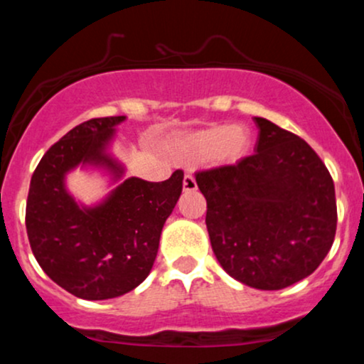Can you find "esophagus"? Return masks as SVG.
Here are the masks:
<instances>
[{"mask_svg": "<svg viewBox=\"0 0 364 364\" xmlns=\"http://www.w3.org/2000/svg\"><path fill=\"white\" fill-rule=\"evenodd\" d=\"M183 190L185 191H195L196 190V181L191 174H185L183 178Z\"/></svg>", "mask_w": 364, "mask_h": 364, "instance_id": "34e87169", "label": "esophagus"}]
</instances>
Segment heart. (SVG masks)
Instances as JSON below:
<instances>
[{
	"label": "heart",
	"instance_id": "1",
	"mask_svg": "<svg viewBox=\"0 0 364 364\" xmlns=\"http://www.w3.org/2000/svg\"><path fill=\"white\" fill-rule=\"evenodd\" d=\"M253 133L243 124H217L178 136L171 154L186 164L210 162L214 166H235L250 156Z\"/></svg>",
	"mask_w": 364,
	"mask_h": 364
}]
</instances>
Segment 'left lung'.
<instances>
[{
	"instance_id": "obj_1",
	"label": "left lung",
	"mask_w": 364,
	"mask_h": 364,
	"mask_svg": "<svg viewBox=\"0 0 364 364\" xmlns=\"http://www.w3.org/2000/svg\"><path fill=\"white\" fill-rule=\"evenodd\" d=\"M253 156L196 173L207 200V231L220 267L262 291L292 286L315 272L332 248L336 190L316 152L265 118Z\"/></svg>"
}]
</instances>
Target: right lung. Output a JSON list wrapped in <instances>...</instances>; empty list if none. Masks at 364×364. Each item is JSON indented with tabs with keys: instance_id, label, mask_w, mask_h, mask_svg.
<instances>
[{
	"instance_id": "1",
	"label": "right lung",
	"mask_w": 364,
	"mask_h": 364,
	"mask_svg": "<svg viewBox=\"0 0 364 364\" xmlns=\"http://www.w3.org/2000/svg\"><path fill=\"white\" fill-rule=\"evenodd\" d=\"M124 119L95 118L70 129L41 159L28 188L25 225L37 263L58 286L90 301L118 298L147 279L183 190V171L161 183L124 178L111 150ZM78 167L102 172L113 190L85 206L65 186Z\"/></svg>"
}]
</instances>
